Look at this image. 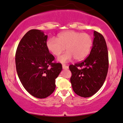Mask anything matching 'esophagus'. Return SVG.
I'll return each mask as SVG.
<instances>
[{
    "instance_id": "esophagus-1",
    "label": "esophagus",
    "mask_w": 123,
    "mask_h": 123,
    "mask_svg": "<svg viewBox=\"0 0 123 123\" xmlns=\"http://www.w3.org/2000/svg\"><path fill=\"white\" fill-rule=\"evenodd\" d=\"M62 67H63V69H68V66H66V64H63V65H62Z\"/></svg>"
}]
</instances>
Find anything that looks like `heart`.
I'll return each instance as SVG.
<instances>
[{
    "mask_svg": "<svg viewBox=\"0 0 123 123\" xmlns=\"http://www.w3.org/2000/svg\"><path fill=\"white\" fill-rule=\"evenodd\" d=\"M91 36L86 33L74 31L62 32L57 38H51L47 41L46 46L49 52L55 56H59L65 50V53L58 58V61L67 63L73 57L77 61L85 59L89 55L92 46Z\"/></svg>",
    "mask_w": 123,
    "mask_h": 123,
    "instance_id": "1",
    "label": "heart"
}]
</instances>
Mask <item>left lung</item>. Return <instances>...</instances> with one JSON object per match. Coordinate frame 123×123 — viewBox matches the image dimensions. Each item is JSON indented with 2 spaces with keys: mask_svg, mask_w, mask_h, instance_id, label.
Segmentation results:
<instances>
[{
  "mask_svg": "<svg viewBox=\"0 0 123 123\" xmlns=\"http://www.w3.org/2000/svg\"><path fill=\"white\" fill-rule=\"evenodd\" d=\"M93 46L90 54L84 61L70 65L72 73L70 81L73 91L81 97L88 98L102 86L109 68L108 51L105 39L94 31Z\"/></svg>",
  "mask_w": 123,
  "mask_h": 123,
  "instance_id": "1",
  "label": "left lung"
}]
</instances>
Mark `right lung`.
Segmentation results:
<instances>
[{
  "label": "right lung",
  "mask_w": 123,
  "mask_h": 123,
  "mask_svg": "<svg viewBox=\"0 0 123 123\" xmlns=\"http://www.w3.org/2000/svg\"><path fill=\"white\" fill-rule=\"evenodd\" d=\"M47 38L41 30H30L21 39L15 59L22 85L29 93L39 99L54 92L55 80L62 70V64L53 62L55 57L47 48Z\"/></svg>",
  "instance_id": "right-lung-1"
}]
</instances>
